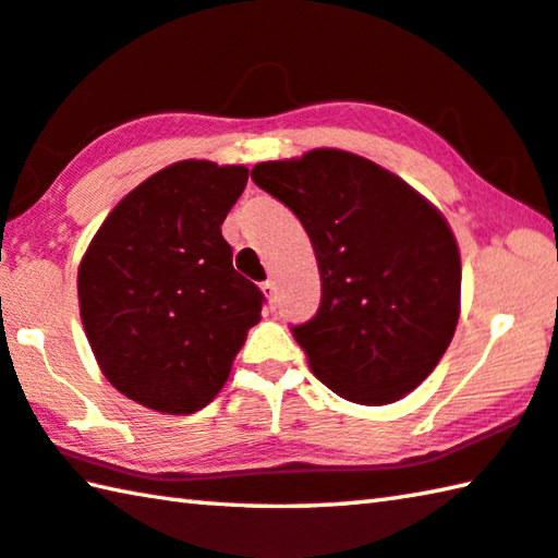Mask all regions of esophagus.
I'll return each instance as SVG.
<instances>
[{
    "mask_svg": "<svg viewBox=\"0 0 558 558\" xmlns=\"http://www.w3.org/2000/svg\"><path fill=\"white\" fill-rule=\"evenodd\" d=\"M260 290H263V295H266L268 305H270V307H276V298H278V288H276V282H272V280L260 282Z\"/></svg>",
    "mask_w": 558,
    "mask_h": 558,
    "instance_id": "34e87169",
    "label": "esophagus"
}]
</instances>
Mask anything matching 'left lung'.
Masks as SVG:
<instances>
[{"label":"left lung","instance_id":"8db88e82","mask_svg":"<svg viewBox=\"0 0 558 558\" xmlns=\"http://www.w3.org/2000/svg\"><path fill=\"white\" fill-rule=\"evenodd\" d=\"M251 180L295 211L317 256L319 310L292 327L314 376L359 404L412 392L449 349L461 310V256L441 211L339 148L258 163Z\"/></svg>","mask_w":558,"mask_h":558}]
</instances>
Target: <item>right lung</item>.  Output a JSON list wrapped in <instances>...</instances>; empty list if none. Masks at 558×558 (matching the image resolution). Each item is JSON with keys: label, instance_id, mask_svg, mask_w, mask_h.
Listing matches in <instances>:
<instances>
[{"label": "right lung", "instance_id": "1", "mask_svg": "<svg viewBox=\"0 0 558 558\" xmlns=\"http://www.w3.org/2000/svg\"><path fill=\"white\" fill-rule=\"evenodd\" d=\"M248 168L180 160L109 211L77 268L99 368L144 408L192 414L225 388L263 292L231 266L221 225Z\"/></svg>", "mask_w": 558, "mask_h": 558}]
</instances>
